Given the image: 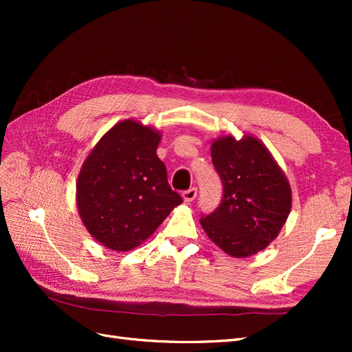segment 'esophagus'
Wrapping results in <instances>:
<instances>
[{
	"mask_svg": "<svg viewBox=\"0 0 352 352\" xmlns=\"http://www.w3.org/2000/svg\"><path fill=\"white\" fill-rule=\"evenodd\" d=\"M197 195H198V189L197 188H190V189L183 192V199L186 201V203H192V201L197 198Z\"/></svg>",
	"mask_w": 352,
	"mask_h": 352,
	"instance_id": "34e87169",
	"label": "esophagus"
}]
</instances>
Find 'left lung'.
I'll list each match as a JSON object with an SVG mask.
<instances>
[{
  "label": "left lung",
  "instance_id": "obj_1",
  "mask_svg": "<svg viewBox=\"0 0 352 352\" xmlns=\"http://www.w3.org/2000/svg\"><path fill=\"white\" fill-rule=\"evenodd\" d=\"M212 162L223 193L221 204L199 219L207 236L233 257L265 250L290 213L287 178L266 146L251 136L214 140Z\"/></svg>",
  "mask_w": 352,
  "mask_h": 352
}]
</instances>
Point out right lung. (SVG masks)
<instances>
[{
	"label": "right lung",
	"instance_id": "obj_1",
	"mask_svg": "<svg viewBox=\"0 0 352 352\" xmlns=\"http://www.w3.org/2000/svg\"><path fill=\"white\" fill-rule=\"evenodd\" d=\"M160 134L136 121L109 130L80 170L77 204L96 241L129 251L151 236L170 210L183 203L168 183L157 157Z\"/></svg>",
	"mask_w": 352,
	"mask_h": 352
}]
</instances>
